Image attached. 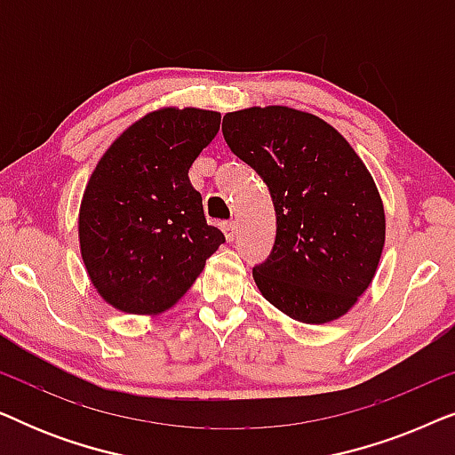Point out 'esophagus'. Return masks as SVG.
<instances>
[{
    "label": "esophagus",
    "instance_id": "1",
    "mask_svg": "<svg viewBox=\"0 0 455 455\" xmlns=\"http://www.w3.org/2000/svg\"><path fill=\"white\" fill-rule=\"evenodd\" d=\"M221 229L229 242H232L235 238V234H238V226H235V221H223Z\"/></svg>",
    "mask_w": 455,
    "mask_h": 455
}]
</instances>
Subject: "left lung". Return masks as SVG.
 I'll list each match as a JSON object with an SVG mask.
<instances>
[{
  "label": "left lung",
  "mask_w": 455,
  "mask_h": 455,
  "mask_svg": "<svg viewBox=\"0 0 455 455\" xmlns=\"http://www.w3.org/2000/svg\"><path fill=\"white\" fill-rule=\"evenodd\" d=\"M221 132L275 207L271 254L252 269L260 294L307 325L339 319L371 285L385 244L383 203L363 159L321 117L282 105L226 114Z\"/></svg>",
  "instance_id": "1"
}]
</instances>
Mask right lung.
I'll return each instance as SVG.
<instances>
[{
	"instance_id": "right-lung-1",
	"label": "right lung",
	"mask_w": 455,
	"mask_h": 455,
	"mask_svg": "<svg viewBox=\"0 0 455 455\" xmlns=\"http://www.w3.org/2000/svg\"><path fill=\"white\" fill-rule=\"evenodd\" d=\"M221 114L157 109L117 136L86 184L80 254L99 294L130 315L173 307L226 242L207 226L188 170L220 132Z\"/></svg>"
}]
</instances>
